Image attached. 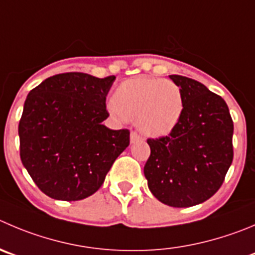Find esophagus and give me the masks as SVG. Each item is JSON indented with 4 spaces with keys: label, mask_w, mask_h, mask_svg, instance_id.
<instances>
[{
    "label": "esophagus",
    "mask_w": 255,
    "mask_h": 255,
    "mask_svg": "<svg viewBox=\"0 0 255 255\" xmlns=\"http://www.w3.org/2000/svg\"><path fill=\"white\" fill-rule=\"evenodd\" d=\"M140 139H141V137H140V135L137 134V132L131 131V134H130V142H131V144H134V142L139 141Z\"/></svg>",
    "instance_id": "esophagus-1"
}]
</instances>
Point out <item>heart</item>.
<instances>
[{
	"instance_id": "obj_1",
	"label": "heart",
	"mask_w": 255,
	"mask_h": 255,
	"mask_svg": "<svg viewBox=\"0 0 255 255\" xmlns=\"http://www.w3.org/2000/svg\"><path fill=\"white\" fill-rule=\"evenodd\" d=\"M109 110L116 119L136 120L146 136H165L181 120L183 94L170 80L136 77L119 85Z\"/></svg>"
}]
</instances>
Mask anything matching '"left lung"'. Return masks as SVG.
<instances>
[{
	"mask_svg": "<svg viewBox=\"0 0 255 255\" xmlns=\"http://www.w3.org/2000/svg\"><path fill=\"white\" fill-rule=\"evenodd\" d=\"M183 94L181 120L170 135L149 139L144 166L152 195L169 207L204 203L222 186L233 161V120L225 101L202 82L170 75Z\"/></svg>",
	"mask_w": 255,
	"mask_h": 255,
	"instance_id": "8db88e82",
	"label": "left lung"
}]
</instances>
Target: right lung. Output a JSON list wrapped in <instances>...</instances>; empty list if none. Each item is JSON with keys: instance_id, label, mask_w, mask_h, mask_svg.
Instances as JSON below:
<instances>
[{"instance_id": "obj_1", "label": "right lung", "mask_w": 255, "mask_h": 255, "mask_svg": "<svg viewBox=\"0 0 255 255\" xmlns=\"http://www.w3.org/2000/svg\"><path fill=\"white\" fill-rule=\"evenodd\" d=\"M115 79L59 74L26 98L18 124L21 161L50 198L75 202L93 195L129 146V130L103 125L109 118L106 95Z\"/></svg>"}]
</instances>
